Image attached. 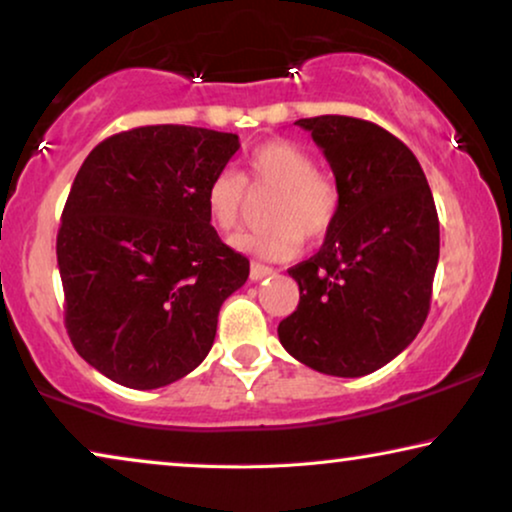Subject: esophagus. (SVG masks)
I'll return each instance as SVG.
<instances>
[{
    "mask_svg": "<svg viewBox=\"0 0 512 512\" xmlns=\"http://www.w3.org/2000/svg\"><path fill=\"white\" fill-rule=\"evenodd\" d=\"M275 275V270L272 268H268V265H263V263H251V270H249V277H251V282H261V280H265V277H272Z\"/></svg>",
    "mask_w": 512,
    "mask_h": 512,
    "instance_id": "esophagus-1",
    "label": "esophagus"
}]
</instances>
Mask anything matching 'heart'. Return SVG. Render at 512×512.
<instances>
[{"label": "heart", "mask_w": 512, "mask_h": 512, "mask_svg": "<svg viewBox=\"0 0 512 512\" xmlns=\"http://www.w3.org/2000/svg\"><path fill=\"white\" fill-rule=\"evenodd\" d=\"M244 177L254 190H275L268 204V228L242 232L232 247L272 261L296 256L301 242H317L334 228L341 190L334 176L317 169L315 157L287 138H270L247 157ZM247 204V184L237 171L223 169L204 190V207L218 230L237 228Z\"/></svg>", "instance_id": "heart-1"}]
</instances>
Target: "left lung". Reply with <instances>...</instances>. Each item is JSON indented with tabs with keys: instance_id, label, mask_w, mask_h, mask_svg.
<instances>
[{
	"instance_id": "left-lung-1",
	"label": "left lung",
	"mask_w": 512,
	"mask_h": 512,
	"mask_svg": "<svg viewBox=\"0 0 512 512\" xmlns=\"http://www.w3.org/2000/svg\"><path fill=\"white\" fill-rule=\"evenodd\" d=\"M296 124L331 164L341 211L322 249L289 268L301 298L277 334L310 369L364 376L426 322L440 258L435 199L414 152L383 126L345 115Z\"/></svg>"
}]
</instances>
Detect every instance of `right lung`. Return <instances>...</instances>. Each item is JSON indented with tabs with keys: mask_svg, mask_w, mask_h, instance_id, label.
Wrapping results in <instances>:
<instances>
[{
	"mask_svg": "<svg viewBox=\"0 0 512 512\" xmlns=\"http://www.w3.org/2000/svg\"><path fill=\"white\" fill-rule=\"evenodd\" d=\"M240 136L183 124L122 131L79 167L58 228L65 329L119 386H169L202 364L218 310L249 277L204 190Z\"/></svg>",
	"mask_w": 512,
	"mask_h": 512,
	"instance_id": "add662e5",
	"label": "right lung"
}]
</instances>
